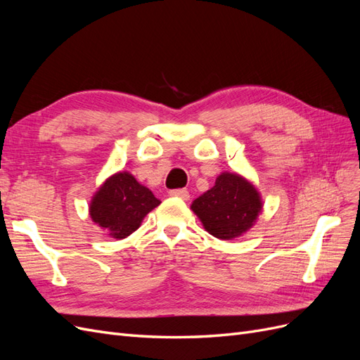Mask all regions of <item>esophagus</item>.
Returning <instances> with one entry per match:
<instances>
[{"label": "esophagus", "mask_w": 360, "mask_h": 360, "mask_svg": "<svg viewBox=\"0 0 360 360\" xmlns=\"http://www.w3.org/2000/svg\"><path fill=\"white\" fill-rule=\"evenodd\" d=\"M169 197L188 201L189 200V192L186 189H172V191H169Z\"/></svg>", "instance_id": "obj_1"}]
</instances>
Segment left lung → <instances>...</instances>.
I'll return each mask as SVG.
<instances>
[{"label":"left lung","instance_id":"obj_1","mask_svg":"<svg viewBox=\"0 0 360 360\" xmlns=\"http://www.w3.org/2000/svg\"><path fill=\"white\" fill-rule=\"evenodd\" d=\"M205 231L222 240H233L255 224L263 209L255 186L238 174L222 172L214 186L191 205Z\"/></svg>","mask_w":360,"mask_h":360}]
</instances>
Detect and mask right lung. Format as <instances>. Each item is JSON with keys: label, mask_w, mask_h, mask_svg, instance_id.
<instances>
[{"label": "right lung", "mask_w": 360, "mask_h": 360, "mask_svg": "<svg viewBox=\"0 0 360 360\" xmlns=\"http://www.w3.org/2000/svg\"><path fill=\"white\" fill-rule=\"evenodd\" d=\"M160 204L153 192L126 171L108 179L94 193L90 216L112 238H124L136 231L147 213Z\"/></svg>", "instance_id": "right-lung-1"}]
</instances>
